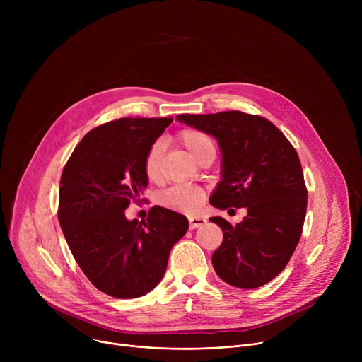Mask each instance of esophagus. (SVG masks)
<instances>
[{
    "instance_id": "34e87169",
    "label": "esophagus",
    "mask_w": 362,
    "mask_h": 362,
    "mask_svg": "<svg viewBox=\"0 0 362 362\" xmlns=\"http://www.w3.org/2000/svg\"><path fill=\"white\" fill-rule=\"evenodd\" d=\"M206 220L204 217H189V227L191 229H198L202 224H205Z\"/></svg>"
}]
</instances>
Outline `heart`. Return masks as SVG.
I'll return each instance as SVG.
<instances>
[{
    "label": "heart",
    "mask_w": 362,
    "mask_h": 362,
    "mask_svg": "<svg viewBox=\"0 0 362 362\" xmlns=\"http://www.w3.org/2000/svg\"><path fill=\"white\" fill-rule=\"evenodd\" d=\"M177 141L187 149L197 161L205 156H216V144L205 132L198 129H182L177 133ZM164 148L161 142L152 144L144 157V173L149 182H158L161 179ZM205 189L197 185H175L158 195V202L168 210L195 214L205 201Z\"/></svg>",
    "instance_id": "obj_1"
}]
</instances>
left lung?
<instances>
[{
	"mask_svg": "<svg viewBox=\"0 0 362 362\" xmlns=\"http://www.w3.org/2000/svg\"><path fill=\"white\" fill-rule=\"evenodd\" d=\"M177 120L218 141L223 179L210 204L248 210L236 226L210 218L223 232L211 258L214 270L235 288H259L284 270L302 235L308 191L298 152L270 120L255 114H179Z\"/></svg>",
	"mask_w": 362,
	"mask_h": 362,
	"instance_id": "8db88e82",
	"label": "left lung"
}]
</instances>
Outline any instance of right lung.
Listing matches in <instances>:
<instances>
[{
    "instance_id": "right-lung-1",
    "label": "right lung",
    "mask_w": 362,
    "mask_h": 362,
    "mask_svg": "<svg viewBox=\"0 0 362 362\" xmlns=\"http://www.w3.org/2000/svg\"><path fill=\"white\" fill-rule=\"evenodd\" d=\"M173 122L123 117L89 130L64 165L59 221L81 270L98 291L138 298L161 281L173 245L187 232L185 216L154 205L146 221H129L130 202L148 179L144 157Z\"/></svg>"
}]
</instances>
